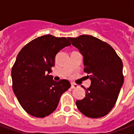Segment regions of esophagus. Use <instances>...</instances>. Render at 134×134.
I'll return each mask as SVG.
<instances>
[{
	"mask_svg": "<svg viewBox=\"0 0 134 134\" xmlns=\"http://www.w3.org/2000/svg\"><path fill=\"white\" fill-rule=\"evenodd\" d=\"M78 87H79V86H78V85H76V84L71 83V88H72V89H73V88H78Z\"/></svg>",
	"mask_w": 134,
	"mask_h": 134,
	"instance_id": "34e87169",
	"label": "esophagus"
}]
</instances>
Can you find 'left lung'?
<instances>
[{"label": "left lung", "instance_id": "8db88e82", "mask_svg": "<svg viewBox=\"0 0 134 134\" xmlns=\"http://www.w3.org/2000/svg\"><path fill=\"white\" fill-rule=\"evenodd\" d=\"M83 57L84 71L91 81L86 97L76 105L86 116H105L116 103L124 83L123 64L112 46L92 35H83L68 38Z\"/></svg>", "mask_w": 134, "mask_h": 134}]
</instances>
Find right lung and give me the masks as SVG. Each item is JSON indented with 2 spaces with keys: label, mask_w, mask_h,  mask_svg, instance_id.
<instances>
[{
  "label": "right lung",
  "mask_w": 134,
  "mask_h": 134,
  "mask_svg": "<svg viewBox=\"0 0 134 134\" xmlns=\"http://www.w3.org/2000/svg\"><path fill=\"white\" fill-rule=\"evenodd\" d=\"M71 43L65 37L46 35L24 46L12 69L14 94L22 108L30 115L44 118L56 109L60 98L71 87L67 80L55 81L49 75L57 53Z\"/></svg>",
  "instance_id": "1"
}]
</instances>
